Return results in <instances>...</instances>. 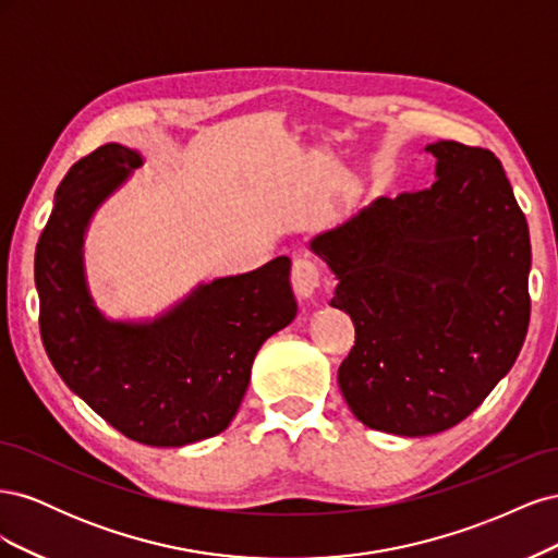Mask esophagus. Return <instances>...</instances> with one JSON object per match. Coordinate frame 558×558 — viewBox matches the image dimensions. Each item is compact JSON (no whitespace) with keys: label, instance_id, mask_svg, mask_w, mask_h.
<instances>
[{"label":"esophagus","instance_id":"obj_1","mask_svg":"<svg viewBox=\"0 0 558 558\" xmlns=\"http://www.w3.org/2000/svg\"><path fill=\"white\" fill-rule=\"evenodd\" d=\"M291 283L298 298H312L320 283L318 267L307 258H298L291 269Z\"/></svg>","mask_w":558,"mask_h":558}]
</instances>
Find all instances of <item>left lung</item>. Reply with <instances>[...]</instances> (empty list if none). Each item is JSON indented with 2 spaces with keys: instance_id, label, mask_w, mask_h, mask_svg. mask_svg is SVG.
Wrapping results in <instances>:
<instances>
[{
  "instance_id": "8db88e82",
  "label": "left lung",
  "mask_w": 558,
  "mask_h": 558,
  "mask_svg": "<svg viewBox=\"0 0 558 558\" xmlns=\"http://www.w3.org/2000/svg\"><path fill=\"white\" fill-rule=\"evenodd\" d=\"M435 183L377 197L310 248L337 277L330 305L356 328L337 369L361 424L421 437L475 412L526 340L531 238L500 160L426 146Z\"/></svg>"
}]
</instances>
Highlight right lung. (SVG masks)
Here are the masks:
<instances>
[{"mask_svg":"<svg viewBox=\"0 0 558 558\" xmlns=\"http://www.w3.org/2000/svg\"><path fill=\"white\" fill-rule=\"evenodd\" d=\"M140 150L105 144L72 165L35 256L39 330L62 381L134 442L183 447L223 433L238 414L267 337L298 314L291 260L199 283L150 320L97 310L83 240L97 207L142 167Z\"/></svg>","mask_w":558,"mask_h":558,"instance_id":"1","label":"right lung"}]
</instances>
